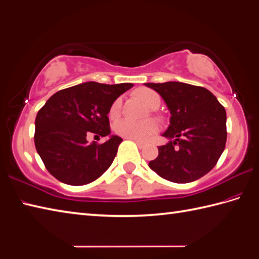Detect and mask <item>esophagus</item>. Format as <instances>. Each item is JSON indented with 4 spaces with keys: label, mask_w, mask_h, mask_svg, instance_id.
<instances>
[{
    "label": "esophagus",
    "mask_w": 259,
    "mask_h": 259,
    "mask_svg": "<svg viewBox=\"0 0 259 259\" xmlns=\"http://www.w3.org/2000/svg\"><path fill=\"white\" fill-rule=\"evenodd\" d=\"M131 141H134L135 143H136V144H137V146H139V147H144V143H143V142H140V141H136V140H131Z\"/></svg>",
    "instance_id": "obj_1"
}]
</instances>
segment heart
Listing matches in <instances>:
<instances>
[{
    "label": "heart",
    "mask_w": 259,
    "mask_h": 259,
    "mask_svg": "<svg viewBox=\"0 0 259 259\" xmlns=\"http://www.w3.org/2000/svg\"><path fill=\"white\" fill-rule=\"evenodd\" d=\"M137 96L141 100L144 101L145 104L149 107L155 108L158 107L160 104V97L159 95L152 90H139L136 92ZM120 102L119 99L114 101L110 108V116L115 118L118 116L119 110H120ZM157 131V124L154 120H145V122H135L132 119H122L115 125V132L119 136L125 137L128 140H136L140 142H144L148 140L153 134L156 133Z\"/></svg>",
    "instance_id": "heart-1"
}]
</instances>
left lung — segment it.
I'll list each match as a JSON object with an SVG mask.
<instances>
[{"label": "left lung", "instance_id": "1", "mask_svg": "<svg viewBox=\"0 0 259 259\" xmlns=\"http://www.w3.org/2000/svg\"><path fill=\"white\" fill-rule=\"evenodd\" d=\"M163 97L170 112L158 147L148 166L169 182L191 183L212 169L225 149L226 111L205 88L182 82L145 83Z\"/></svg>", "mask_w": 259, "mask_h": 259}]
</instances>
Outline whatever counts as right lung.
Instances as JSON below:
<instances>
[{
  "mask_svg": "<svg viewBox=\"0 0 259 259\" xmlns=\"http://www.w3.org/2000/svg\"><path fill=\"white\" fill-rule=\"evenodd\" d=\"M132 88V83L86 82L50 97L36 115L34 143L56 180L67 185H85L110 167L123 140L110 135L107 114L114 101ZM89 131L110 139L103 145H89Z\"/></svg>",
  "mask_w": 259,
  "mask_h": 259,
  "instance_id": "1",
  "label": "right lung"
}]
</instances>
